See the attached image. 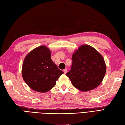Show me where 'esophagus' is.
<instances>
[{"label":"esophagus","instance_id":"1","mask_svg":"<svg viewBox=\"0 0 125 125\" xmlns=\"http://www.w3.org/2000/svg\"><path fill=\"white\" fill-rule=\"evenodd\" d=\"M63 72H64V74H66L67 72V69H65L64 70H63Z\"/></svg>","mask_w":125,"mask_h":125}]
</instances>
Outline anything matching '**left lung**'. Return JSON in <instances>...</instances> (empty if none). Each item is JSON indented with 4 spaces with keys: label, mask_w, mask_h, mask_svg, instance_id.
Returning <instances> with one entry per match:
<instances>
[{
    "label": "left lung",
    "mask_w": 125,
    "mask_h": 125,
    "mask_svg": "<svg viewBox=\"0 0 125 125\" xmlns=\"http://www.w3.org/2000/svg\"><path fill=\"white\" fill-rule=\"evenodd\" d=\"M71 70L66 75L75 87L82 91L94 89L101 84L106 72L103 58L95 49L83 45L73 54Z\"/></svg>",
    "instance_id": "1"
}]
</instances>
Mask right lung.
<instances>
[{
  "instance_id": "1",
  "label": "right lung",
  "mask_w": 125,
  "mask_h": 125,
  "mask_svg": "<svg viewBox=\"0 0 125 125\" xmlns=\"http://www.w3.org/2000/svg\"><path fill=\"white\" fill-rule=\"evenodd\" d=\"M22 72L27 85L42 93L55 86L56 81L63 73L51 60L50 50L43 45L34 49L26 56Z\"/></svg>"
}]
</instances>
